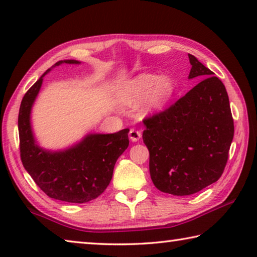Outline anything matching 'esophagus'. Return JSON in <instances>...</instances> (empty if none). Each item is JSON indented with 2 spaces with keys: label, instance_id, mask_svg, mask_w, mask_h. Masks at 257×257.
Here are the masks:
<instances>
[{
  "label": "esophagus",
  "instance_id": "34e87169",
  "mask_svg": "<svg viewBox=\"0 0 257 257\" xmlns=\"http://www.w3.org/2000/svg\"><path fill=\"white\" fill-rule=\"evenodd\" d=\"M141 137H142V133L139 132V130L135 129V128L130 129V132H129V138L132 139L133 142H138L139 139H141Z\"/></svg>",
  "mask_w": 257,
  "mask_h": 257
}]
</instances>
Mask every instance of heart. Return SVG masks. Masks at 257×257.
<instances>
[{
    "mask_svg": "<svg viewBox=\"0 0 257 257\" xmlns=\"http://www.w3.org/2000/svg\"><path fill=\"white\" fill-rule=\"evenodd\" d=\"M173 92V82L167 76L158 77L152 73H142L128 81L120 92V101L135 105L144 101L146 111L156 110L163 105Z\"/></svg>",
    "mask_w": 257,
    "mask_h": 257,
    "instance_id": "b5f03b06",
    "label": "heart"
}]
</instances>
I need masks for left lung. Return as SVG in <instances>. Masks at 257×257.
Returning <instances> with one entry per match:
<instances>
[{"label":"left lung","mask_w":257,"mask_h":257,"mask_svg":"<svg viewBox=\"0 0 257 257\" xmlns=\"http://www.w3.org/2000/svg\"><path fill=\"white\" fill-rule=\"evenodd\" d=\"M189 79H203L164 111L143 122L152 181L163 193L187 196L219 180L233 138L225 87L194 55Z\"/></svg>","instance_id":"left-lung-1"}]
</instances>
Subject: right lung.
<instances>
[{
  "instance_id": "obj_1",
  "label": "right lung",
  "mask_w": 257,
  "mask_h": 257,
  "mask_svg": "<svg viewBox=\"0 0 257 257\" xmlns=\"http://www.w3.org/2000/svg\"><path fill=\"white\" fill-rule=\"evenodd\" d=\"M79 63L76 60L61 63ZM30 87L21 101L18 128L20 158L24 167L47 196L68 203H87L98 197L110 184L119 156L129 145V129L115 134H92L71 149L50 152L35 144L30 111L40 92L43 77Z\"/></svg>"
}]
</instances>
